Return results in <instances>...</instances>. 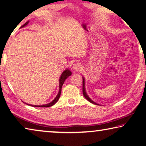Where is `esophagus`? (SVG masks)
I'll return each mask as SVG.
<instances>
[{
	"label": "esophagus",
	"mask_w": 146,
	"mask_h": 146,
	"mask_svg": "<svg viewBox=\"0 0 146 146\" xmlns=\"http://www.w3.org/2000/svg\"><path fill=\"white\" fill-rule=\"evenodd\" d=\"M82 68V65L79 64V63H75L73 65L72 67V69L75 71H79L81 70Z\"/></svg>",
	"instance_id": "34e87169"
}]
</instances>
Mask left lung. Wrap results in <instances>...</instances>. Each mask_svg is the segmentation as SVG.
I'll list each match as a JSON object with an SVG mask.
<instances>
[{"instance_id": "obj_1", "label": "left lung", "mask_w": 146, "mask_h": 146, "mask_svg": "<svg viewBox=\"0 0 146 146\" xmlns=\"http://www.w3.org/2000/svg\"><path fill=\"white\" fill-rule=\"evenodd\" d=\"M82 93H83L84 97H85V98H86L88 101H89L90 102L92 103V104H95V105H99V104H97V103H95V102H93V101L92 100V99H91V98L88 97V95H87V93H86V90H85V79H84V77H82Z\"/></svg>"}]
</instances>
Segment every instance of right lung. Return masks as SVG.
I'll return each instance as SVG.
<instances>
[{
	"label": "right lung",
	"mask_w": 146,
	"mask_h": 146,
	"mask_svg": "<svg viewBox=\"0 0 146 146\" xmlns=\"http://www.w3.org/2000/svg\"><path fill=\"white\" fill-rule=\"evenodd\" d=\"M29 21H27L23 25L21 26V28H23V27H25L27 24L29 23ZM71 74H72V72H71V71L70 70H68V68L67 69H65L64 72H62V74H61V76H60V78L59 79V92L58 93V95H56V97H55V98L54 99V100L51 102L50 103L47 104H45V105H41V106H35V105H30V104H26L27 105H29V106H31L32 107H51L52 106H53L54 104H56L58 100V99L60 98V95H61V92H62V87L63 86V84H64V82H65V79H67L68 77H69L71 76Z\"/></svg>",
	"instance_id": "add662e5"
}]
</instances>
